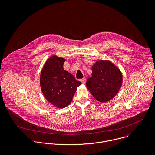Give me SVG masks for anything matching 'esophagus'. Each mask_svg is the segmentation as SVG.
<instances>
[{
    "mask_svg": "<svg viewBox=\"0 0 155 155\" xmlns=\"http://www.w3.org/2000/svg\"><path fill=\"white\" fill-rule=\"evenodd\" d=\"M85 81H86V79H85V78H83V79H82L81 80V82L83 84H84L85 83Z\"/></svg>",
    "mask_w": 155,
    "mask_h": 155,
    "instance_id": "1",
    "label": "esophagus"
}]
</instances>
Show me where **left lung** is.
I'll return each mask as SVG.
<instances>
[{"label":"left lung","instance_id":"1","mask_svg":"<svg viewBox=\"0 0 155 155\" xmlns=\"http://www.w3.org/2000/svg\"><path fill=\"white\" fill-rule=\"evenodd\" d=\"M92 76L87 79V87L98 101L105 103L117 94L122 84L119 68L109 60H98L92 66Z\"/></svg>","mask_w":155,"mask_h":155}]
</instances>
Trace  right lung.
<instances>
[{
  "label": "right lung",
  "mask_w": 155,
  "mask_h": 155,
  "mask_svg": "<svg viewBox=\"0 0 155 155\" xmlns=\"http://www.w3.org/2000/svg\"><path fill=\"white\" fill-rule=\"evenodd\" d=\"M66 60L52 55L45 64L40 78L41 88L46 99L57 108L69 105L81 82L63 68Z\"/></svg>",
  "instance_id": "obj_1"
}]
</instances>
